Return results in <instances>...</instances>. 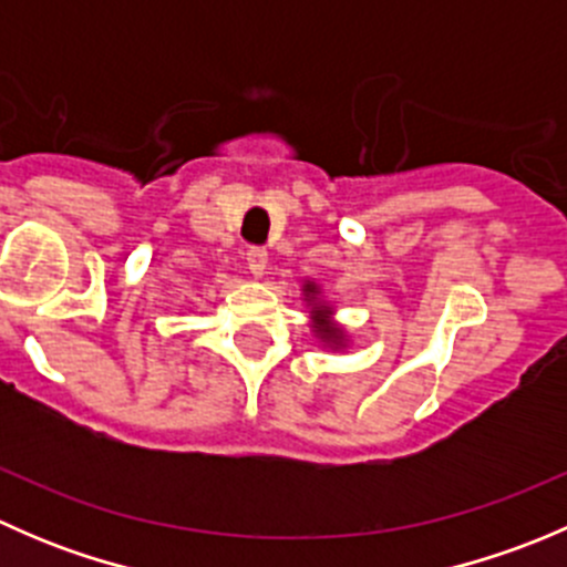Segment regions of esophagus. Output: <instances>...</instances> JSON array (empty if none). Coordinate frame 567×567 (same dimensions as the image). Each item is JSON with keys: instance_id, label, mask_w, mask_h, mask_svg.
<instances>
[{"instance_id": "obj_1", "label": "esophagus", "mask_w": 567, "mask_h": 567, "mask_svg": "<svg viewBox=\"0 0 567 567\" xmlns=\"http://www.w3.org/2000/svg\"><path fill=\"white\" fill-rule=\"evenodd\" d=\"M247 266H249V271L255 274V277H260V274L266 271V266H268V251L260 249V247H251L247 251Z\"/></svg>"}]
</instances>
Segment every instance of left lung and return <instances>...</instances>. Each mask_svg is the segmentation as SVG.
I'll use <instances>...</instances> for the list:
<instances>
[{
  "label": "left lung",
  "mask_w": 567,
  "mask_h": 567,
  "mask_svg": "<svg viewBox=\"0 0 567 567\" xmlns=\"http://www.w3.org/2000/svg\"><path fill=\"white\" fill-rule=\"evenodd\" d=\"M307 290H310V293H316V290H312L310 285H307ZM316 316H326V310H316ZM318 329L323 331V334H329V337L334 334V329H331V326H318Z\"/></svg>",
  "instance_id": "1"
}]
</instances>
